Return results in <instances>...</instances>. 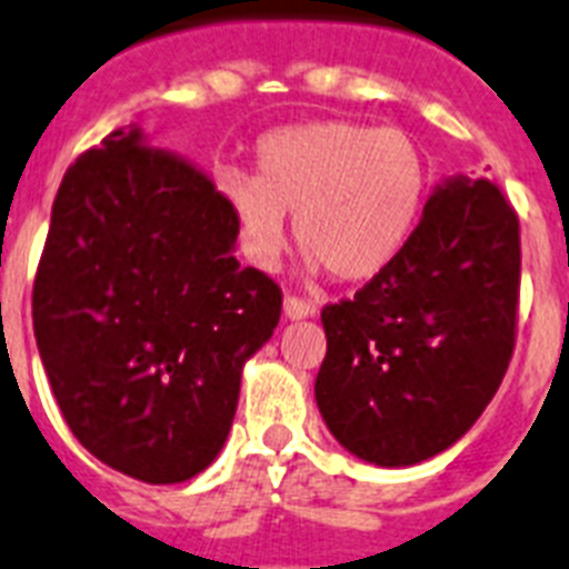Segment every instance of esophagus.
Masks as SVG:
<instances>
[{
    "mask_svg": "<svg viewBox=\"0 0 569 569\" xmlns=\"http://www.w3.org/2000/svg\"><path fill=\"white\" fill-rule=\"evenodd\" d=\"M281 313H284V319H308V317H317V308H313L311 302L299 299V296H284Z\"/></svg>",
    "mask_w": 569,
    "mask_h": 569,
    "instance_id": "esophagus-1",
    "label": "esophagus"
}]
</instances>
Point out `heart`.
I'll list each match as a JSON object with an SVG mask.
<instances>
[{
    "label": "heart",
    "instance_id": "heart-1",
    "mask_svg": "<svg viewBox=\"0 0 569 569\" xmlns=\"http://www.w3.org/2000/svg\"><path fill=\"white\" fill-rule=\"evenodd\" d=\"M258 173L218 171V194L232 211L252 264L273 267L296 241L337 279L380 273L410 238L427 191L419 142L398 127L311 121L258 142Z\"/></svg>",
    "mask_w": 569,
    "mask_h": 569
}]
</instances>
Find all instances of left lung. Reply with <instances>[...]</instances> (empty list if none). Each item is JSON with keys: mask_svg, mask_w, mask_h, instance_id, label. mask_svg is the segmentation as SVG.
Wrapping results in <instances>:
<instances>
[{"mask_svg": "<svg viewBox=\"0 0 569 569\" xmlns=\"http://www.w3.org/2000/svg\"><path fill=\"white\" fill-rule=\"evenodd\" d=\"M518 288V214L495 182L445 177L401 252L322 311L313 396L331 436L380 468L457 445L509 369Z\"/></svg>", "mask_w": 569, "mask_h": 569, "instance_id": "1", "label": "left lung"}]
</instances>
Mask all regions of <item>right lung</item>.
I'll list each match as a JSON object with an SVG mask.
<instances>
[{"label":"right lung","mask_w":569,"mask_h":569,"mask_svg":"<svg viewBox=\"0 0 569 569\" xmlns=\"http://www.w3.org/2000/svg\"><path fill=\"white\" fill-rule=\"evenodd\" d=\"M209 177L112 130L69 171L34 279V337L83 448L150 486L206 471L227 442L247 360L281 290L234 258Z\"/></svg>","instance_id":"obj_1"}]
</instances>
